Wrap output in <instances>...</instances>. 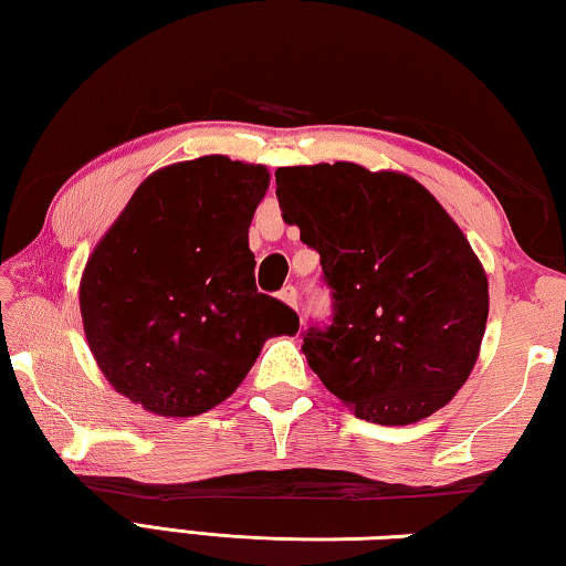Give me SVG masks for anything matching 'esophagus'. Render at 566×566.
Here are the masks:
<instances>
[{"label": "esophagus", "mask_w": 566, "mask_h": 566, "mask_svg": "<svg viewBox=\"0 0 566 566\" xmlns=\"http://www.w3.org/2000/svg\"><path fill=\"white\" fill-rule=\"evenodd\" d=\"M280 300L284 302V304H290V306H294L296 310V300H300V296H296V290L292 284H286L284 290H280Z\"/></svg>", "instance_id": "obj_1"}]
</instances>
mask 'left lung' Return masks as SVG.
Returning a JSON list of instances; mask_svg holds the SVG:
<instances>
[{
	"mask_svg": "<svg viewBox=\"0 0 566 566\" xmlns=\"http://www.w3.org/2000/svg\"><path fill=\"white\" fill-rule=\"evenodd\" d=\"M286 224L319 252L329 322L302 349L334 397L375 424L444 407L472 371L490 314L486 274L429 191L352 161L276 169Z\"/></svg>",
	"mask_w": 566,
	"mask_h": 566,
	"instance_id": "8db88e82",
	"label": "left lung"
}]
</instances>
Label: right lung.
I'll return each instance as SVG.
<instances>
[{
  "label": "right lung",
  "instance_id": "add662e5",
  "mask_svg": "<svg viewBox=\"0 0 566 566\" xmlns=\"http://www.w3.org/2000/svg\"><path fill=\"white\" fill-rule=\"evenodd\" d=\"M270 171L199 157L134 191L90 256L80 306L112 387L161 417H195L242 385L292 306L256 292L247 244Z\"/></svg>",
  "mask_w": 566,
  "mask_h": 566
}]
</instances>
